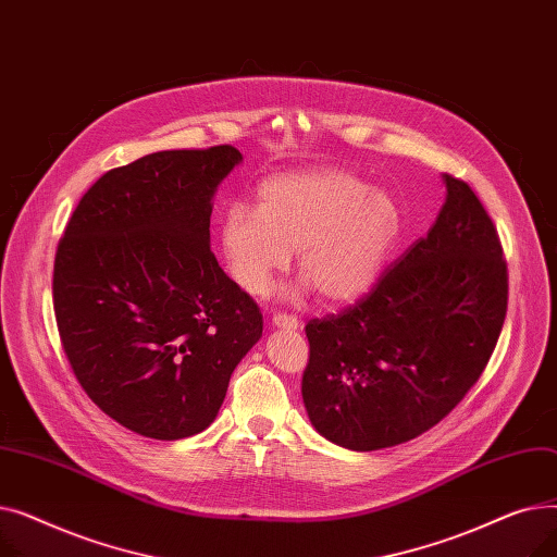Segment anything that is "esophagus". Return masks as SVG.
Wrapping results in <instances>:
<instances>
[{
	"mask_svg": "<svg viewBox=\"0 0 557 557\" xmlns=\"http://www.w3.org/2000/svg\"><path fill=\"white\" fill-rule=\"evenodd\" d=\"M271 325L277 327V330H286V332H296L300 330V320L296 315H282V313H275Z\"/></svg>",
	"mask_w": 557,
	"mask_h": 557,
	"instance_id": "1",
	"label": "esophagus"
}]
</instances>
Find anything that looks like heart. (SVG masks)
Instances as JSON below:
<instances>
[{"label": "heart", "mask_w": 557, "mask_h": 557, "mask_svg": "<svg viewBox=\"0 0 557 557\" xmlns=\"http://www.w3.org/2000/svg\"><path fill=\"white\" fill-rule=\"evenodd\" d=\"M399 205L355 173L311 169L277 175L257 191V208L232 202L219 246L230 277L261 296L298 252L300 290L327 305L355 302L382 275L401 234Z\"/></svg>", "instance_id": "1"}]
</instances>
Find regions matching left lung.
I'll use <instances>...</instances> for the list:
<instances>
[{
	"label": "left lung",
	"mask_w": 557,
	"mask_h": 557,
	"mask_svg": "<svg viewBox=\"0 0 557 557\" xmlns=\"http://www.w3.org/2000/svg\"><path fill=\"white\" fill-rule=\"evenodd\" d=\"M445 205L370 294L311 320L302 401L330 443L374 451L422 435L485 370L508 307L496 230L472 187L443 173Z\"/></svg>",
	"instance_id": "obj_1"
}]
</instances>
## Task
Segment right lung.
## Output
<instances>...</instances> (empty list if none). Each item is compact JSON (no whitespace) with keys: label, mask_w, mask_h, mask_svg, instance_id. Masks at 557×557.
<instances>
[{"label":"right lung","mask_w":557,"mask_h":557,"mask_svg":"<svg viewBox=\"0 0 557 557\" xmlns=\"http://www.w3.org/2000/svg\"><path fill=\"white\" fill-rule=\"evenodd\" d=\"M234 146L158 151L87 189L58 244L53 311L78 384L106 416L181 441L219 416L263 318L210 250Z\"/></svg>","instance_id":"obj_1"}]
</instances>
